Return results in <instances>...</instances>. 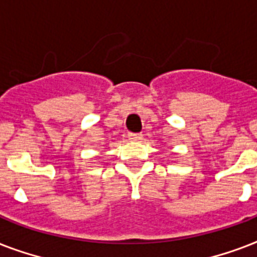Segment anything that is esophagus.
<instances>
[{"label": "esophagus", "mask_w": 257, "mask_h": 257, "mask_svg": "<svg viewBox=\"0 0 257 257\" xmlns=\"http://www.w3.org/2000/svg\"><path fill=\"white\" fill-rule=\"evenodd\" d=\"M128 139L129 140H133V141L143 140V135H141V133H129Z\"/></svg>", "instance_id": "34e87169"}]
</instances>
